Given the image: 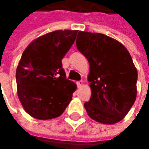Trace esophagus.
Returning <instances> with one entry per match:
<instances>
[{"label":"esophagus","mask_w":149,"mask_h":149,"mask_svg":"<svg viewBox=\"0 0 149 149\" xmlns=\"http://www.w3.org/2000/svg\"><path fill=\"white\" fill-rule=\"evenodd\" d=\"M76 84H77L78 87H80V86H82V84H84V82H83V80H80V81H78Z\"/></svg>","instance_id":"obj_1"}]
</instances>
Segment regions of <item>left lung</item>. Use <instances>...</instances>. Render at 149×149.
<instances>
[{"instance_id":"left-lung-1","label":"left lung","mask_w":149,"mask_h":149,"mask_svg":"<svg viewBox=\"0 0 149 149\" xmlns=\"http://www.w3.org/2000/svg\"><path fill=\"white\" fill-rule=\"evenodd\" d=\"M77 49L87 58L91 98L84 103L92 119L113 124L126 116L137 96L138 72L123 44L100 33L79 31Z\"/></svg>"}]
</instances>
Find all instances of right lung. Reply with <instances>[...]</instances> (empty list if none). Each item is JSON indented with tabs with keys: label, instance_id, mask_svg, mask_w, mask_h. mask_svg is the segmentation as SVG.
<instances>
[{
	"label": "right lung",
	"instance_id": "1",
	"mask_svg": "<svg viewBox=\"0 0 149 149\" xmlns=\"http://www.w3.org/2000/svg\"><path fill=\"white\" fill-rule=\"evenodd\" d=\"M78 31H54L30 44L16 69L17 94L27 113L47 120L60 116L72 100L76 84L62 68Z\"/></svg>",
	"mask_w": 149,
	"mask_h": 149
}]
</instances>
